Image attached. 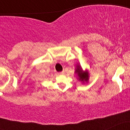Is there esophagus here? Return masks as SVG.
I'll return each instance as SVG.
<instances>
[{
	"label": "esophagus",
	"instance_id": "34e87169",
	"mask_svg": "<svg viewBox=\"0 0 130 130\" xmlns=\"http://www.w3.org/2000/svg\"><path fill=\"white\" fill-rule=\"evenodd\" d=\"M64 73H65V71H61V72L59 73V74H60V75H62V74H64Z\"/></svg>",
	"mask_w": 130,
	"mask_h": 130
}]
</instances>
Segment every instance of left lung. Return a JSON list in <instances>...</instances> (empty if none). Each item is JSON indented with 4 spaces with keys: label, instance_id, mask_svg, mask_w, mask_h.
<instances>
[{
    "label": "left lung",
    "instance_id": "obj_1",
    "mask_svg": "<svg viewBox=\"0 0 130 130\" xmlns=\"http://www.w3.org/2000/svg\"><path fill=\"white\" fill-rule=\"evenodd\" d=\"M74 73L75 74H76L77 79L79 81L81 82L83 84L87 83L89 82V77H90V74H89V71L87 70L84 71L80 65L78 64L76 65Z\"/></svg>",
    "mask_w": 130,
    "mask_h": 130
}]
</instances>
